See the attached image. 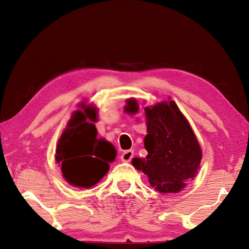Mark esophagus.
Wrapping results in <instances>:
<instances>
[{"mask_svg":"<svg viewBox=\"0 0 249 249\" xmlns=\"http://www.w3.org/2000/svg\"><path fill=\"white\" fill-rule=\"evenodd\" d=\"M133 157H134V151L127 150L121 155V160H122V161H124V162H128V161L133 160Z\"/></svg>","mask_w":249,"mask_h":249,"instance_id":"1","label":"esophagus"}]
</instances>
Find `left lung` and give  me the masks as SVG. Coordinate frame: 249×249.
<instances>
[{"label":"left lung","instance_id":"1","mask_svg":"<svg viewBox=\"0 0 249 249\" xmlns=\"http://www.w3.org/2000/svg\"><path fill=\"white\" fill-rule=\"evenodd\" d=\"M127 108L135 113L138 105L131 102ZM145 115L147 155L142 160L134 158L133 165L146 174L158 192L178 193L199 169L202 154L198 140L173 100L146 107Z\"/></svg>","mask_w":249,"mask_h":249}]
</instances>
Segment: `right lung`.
I'll use <instances>...</instances> for the list:
<instances>
[{
  "instance_id": "1",
  "label": "right lung",
  "mask_w": 249,
  "mask_h": 249,
  "mask_svg": "<svg viewBox=\"0 0 249 249\" xmlns=\"http://www.w3.org/2000/svg\"><path fill=\"white\" fill-rule=\"evenodd\" d=\"M68 122L56 147V162H60L66 181L77 187L89 188L100 181L115 158L113 145L97 139L96 110L81 106ZM101 158H99V156ZM103 160H102L101 158Z\"/></svg>"
}]
</instances>
